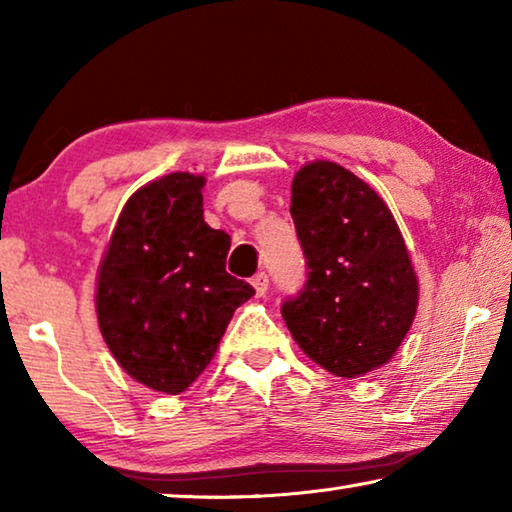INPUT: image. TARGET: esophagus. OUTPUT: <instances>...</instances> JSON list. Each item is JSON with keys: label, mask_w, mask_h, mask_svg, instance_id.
<instances>
[{"label": "esophagus", "mask_w": 512, "mask_h": 512, "mask_svg": "<svg viewBox=\"0 0 512 512\" xmlns=\"http://www.w3.org/2000/svg\"><path fill=\"white\" fill-rule=\"evenodd\" d=\"M253 289H255L257 296H264L266 289H268V277H266V273H257V275L253 277Z\"/></svg>", "instance_id": "esophagus-1"}]
</instances>
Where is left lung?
<instances>
[{"instance_id": "1", "label": "left lung", "mask_w": 512, "mask_h": 512, "mask_svg": "<svg viewBox=\"0 0 512 512\" xmlns=\"http://www.w3.org/2000/svg\"><path fill=\"white\" fill-rule=\"evenodd\" d=\"M289 212L309 268L307 287L282 305L293 341L343 379L386 366L420 300L393 212L368 183L329 160L298 169Z\"/></svg>"}]
</instances>
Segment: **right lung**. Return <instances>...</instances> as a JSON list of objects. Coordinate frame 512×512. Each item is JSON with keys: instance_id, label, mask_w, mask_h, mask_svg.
Listing matches in <instances>:
<instances>
[{"instance_id": "right-lung-1", "label": "right lung", "mask_w": 512, "mask_h": 512, "mask_svg": "<svg viewBox=\"0 0 512 512\" xmlns=\"http://www.w3.org/2000/svg\"><path fill=\"white\" fill-rule=\"evenodd\" d=\"M203 173L173 171L128 198L99 264L103 341L135 381L178 395L210 366L239 305L255 296L225 271L230 237L203 219Z\"/></svg>"}]
</instances>
